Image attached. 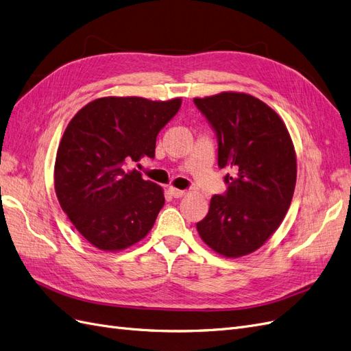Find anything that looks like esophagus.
Segmentation results:
<instances>
[{
	"instance_id": "esophagus-1",
	"label": "esophagus",
	"mask_w": 351,
	"mask_h": 351,
	"mask_svg": "<svg viewBox=\"0 0 351 351\" xmlns=\"http://www.w3.org/2000/svg\"><path fill=\"white\" fill-rule=\"evenodd\" d=\"M169 194H171L173 198H182V197L186 194V191L176 189V188L171 186V188H169Z\"/></svg>"
}]
</instances>
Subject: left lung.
<instances>
[{
    "label": "left lung",
    "mask_w": 351,
    "mask_h": 351,
    "mask_svg": "<svg viewBox=\"0 0 351 351\" xmlns=\"http://www.w3.org/2000/svg\"><path fill=\"white\" fill-rule=\"evenodd\" d=\"M217 134L228 191L213 195L197 230L214 252L239 258L259 250L285 219L296 186V152L286 123L263 100L239 92L195 97Z\"/></svg>",
    "instance_id": "1"
}]
</instances>
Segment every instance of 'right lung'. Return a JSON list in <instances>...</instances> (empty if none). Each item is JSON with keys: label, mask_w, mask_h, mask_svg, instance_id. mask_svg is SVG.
<instances>
[{"label": "right lung", "mask_w": 351, "mask_h": 351, "mask_svg": "<svg viewBox=\"0 0 351 351\" xmlns=\"http://www.w3.org/2000/svg\"><path fill=\"white\" fill-rule=\"evenodd\" d=\"M180 104V97H100L66 125L55 159V192L74 228L97 250H127L152 230L165 204L163 188L127 165L153 159L157 134Z\"/></svg>", "instance_id": "obj_1"}]
</instances>
